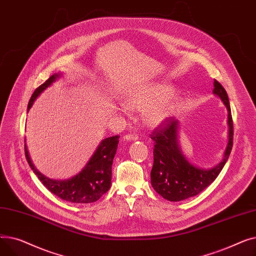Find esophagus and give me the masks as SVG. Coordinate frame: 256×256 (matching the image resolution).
<instances>
[{"instance_id":"1","label":"esophagus","mask_w":256,"mask_h":256,"mask_svg":"<svg viewBox=\"0 0 256 256\" xmlns=\"http://www.w3.org/2000/svg\"><path fill=\"white\" fill-rule=\"evenodd\" d=\"M139 137L137 135H134V134H128V135H126L124 137V141H137Z\"/></svg>"}]
</instances>
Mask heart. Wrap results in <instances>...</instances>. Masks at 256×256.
<instances>
[{
  "mask_svg": "<svg viewBox=\"0 0 256 256\" xmlns=\"http://www.w3.org/2000/svg\"><path fill=\"white\" fill-rule=\"evenodd\" d=\"M176 106V96L171 86L163 83L141 85L132 90L118 112L126 114L128 109L145 110V118L152 126H158L170 118Z\"/></svg>",
  "mask_w": 256,
  "mask_h": 256,
  "instance_id": "b5f03b06",
  "label": "heart"
}]
</instances>
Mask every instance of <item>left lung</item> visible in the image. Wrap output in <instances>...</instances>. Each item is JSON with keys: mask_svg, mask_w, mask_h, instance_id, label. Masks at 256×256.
<instances>
[{"mask_svg": "<svg viewBox=\"0 0 256 256\" xmlns=\"http://www.w3.org/2000/svg\"><path fill=\"white\" fill-rule=\"evenodd\" d=\"M212 93L221 100L227 110V144L217 165L206 169L189 162L182 150L178 120L169 118L164 128L154 132V166L150 182L154 191L169 201H182L202 192L217 178L230 158L234 139L230 100L223 86L216 80H214Z\"/></svg>", "mask_w": 256, "mask_h": 256, "instance_id": "8db88e82", "label": "left lung"}]
</instances>
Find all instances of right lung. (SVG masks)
I'll list each match as a JSON object with an SVG mask.
<instances>
[{
  "instance_id": "1",
  "label": "right lung",
  "mask_w": 256,
  "mask_h": 256,
  "mask_svg": "<svg viewBox=\"0 0 256 256\" xmlns=\"http://www.w3.org/2000/svg\"><path fill=\"white\" fill-rule=\"evenodd\" d=\"M62 76V72L52 74L48 80H46V83L39 86L34 91L30 98L26 112H29L34 102L40 94L46 88L52 86V83H55ZM118 139V136H114L102 140L84 168L76 176L67 180L50 178L38 171L30 158L26 144H24L26 158L39 180L52 194L72 204H91L98 201L111 188L112 164L117 150L119 142Z\"/></svg>"
}]
</instances>
